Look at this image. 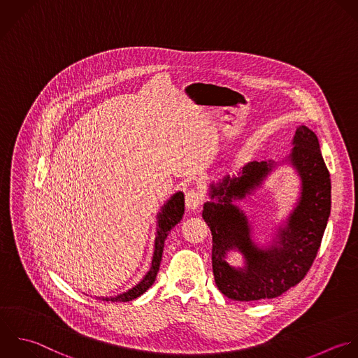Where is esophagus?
<instances>
[{
    "mask_svg": "<svg viewBox=\"0 0 358 358\" xmlns=\"http://www.w3.org/2000/svg\"><path fill=\"white\" fill-rule=\"evenodd\" d=\"M203 202L202 194L196 189H189L185 192V205L189 210H196Z\"/></svg>",
    "mask_w": 358,
    "mask_h": 358,
    "instance_id": "1",
    "label": "esophagus"
}]
</instances>
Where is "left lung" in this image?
Listing matches in <instances>:
<instances>
[{
    "mask_svg": "<svg viewBox=\"0 0 358 358\" xmlns=\"http://www.w3.org/2000/svg\"><path fill=\"white\" fill-rule=\"evenodd\" d=\"M289 165L301 182L289 215L264 243L255 237V221L239 202L249 199L278 169ZM331 176L320 141L313 129L299 125L292 150L275 162H250L237 176L212 181L202 217L212 231V265L219 290L236 301L282 296L310 271L331 216ZM231 252L243 257L241 266L228 262Z\"/></svg>",
    "mask_w": 358,
    "mask_h": 358,
    "instance_id": "obj_1",
    "label": "left lung"
}]
</instances>
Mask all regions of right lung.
Listing matches in <instances>:
<instances>
[{
	"instance_id": "1",
	"label": "right lung",
	"mask_w": 358,
	"mask_h": 358,
	"mask_svg": "<svg viewBox=\"0 0 358 358\" xmlns=\"http://www.w3.org/2000/svg\"><path fill=\"white\" fill-rule=\"evenodd\" d=\"M184 192L178 191L173 194L164 203L160 206L157 215H156V238H155V251L152 255V264L150 269L146 272V275L129 290L117 294V296H110V297H96L103 301H132L142 296L156 280L162 255H163V248H164V240L167 238L169 233L171 229L180 223L184 215Z\"/></svg>"
}]
</instances>
